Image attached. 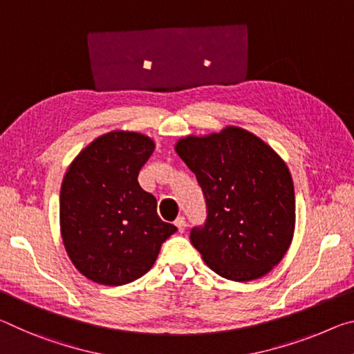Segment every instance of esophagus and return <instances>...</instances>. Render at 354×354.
Returning a JSON list of instances; mask_svg holds the SVG:
<instances>
[{"label":"esophagus","instance_id":"34e87169","mask_svg":"<svg viewBox=\"0 0 354 354\" xmlns=\"http://www.w3.org/2000/svg\"><path fill=\"white\" fill-rule=\"evenodd\" d=\"M176 225H177L178 232H183L185 227H187V221H185V216H178V218L176 219Z\"/></svg>","mask_w":354,"mask_h":354}]
</instances>
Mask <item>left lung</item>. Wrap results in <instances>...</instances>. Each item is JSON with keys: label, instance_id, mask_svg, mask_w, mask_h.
<instances>
[{"label": "left lung", "instance_id": "1", "mask_svg": "<svg viewBox=\"0 0 354 354\" xmlns=\"http://www.w3.org/2000/svg\"><path fill=\"white\" fill-rule=\"evenodd\" d=\"M176 150L205 198V221L189 234L204 262L230 281L265 276L293 239L295 189L287 165L239 127L188 136Z\"/></svg>", "mask_w": 354, "mask_h": 354}]
</instances>
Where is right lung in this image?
<instances>
[{"label": "right lung", "instance_id": "right-lung-1", "mask_svg": "<svg viewBox=\"0 0 354 354\" xmlns=\"http://www.w3.org/2000/svg\"><path fill=\"white\" fill-rule=\"evenodd\" d=\"M153 142L139 133L113 131L91 142L62 180L61 235L81 274L103 286H124L152 268L177 230L161 221L156 199L138 183Z\"/></svg>", "mask_w": 354, "mask_h": 354}]
</instances>
